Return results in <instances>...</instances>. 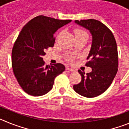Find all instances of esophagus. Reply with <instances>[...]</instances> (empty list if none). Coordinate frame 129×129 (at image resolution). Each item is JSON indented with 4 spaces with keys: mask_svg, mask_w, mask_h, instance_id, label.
I'll return each instance as SVG.
<instances>
[{
    "mask_svg": "<svg viewBox=\"0 0 129 129\" xmlns=\"http://www.w3.org/2000/svg\"><path fill=\"white\" fill-rule=\"evenodd\" d=\"M66 70H68V71L72 72H76V70H74V69H72V68H70V67H67V68H66Z\"/></svg>",
    "mask_w": 129,
    "mask_h": 129,
    "instance_id": "34e87169",
    "label": "esophagus"
}]
</instances>
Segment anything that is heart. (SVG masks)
I'll return each instance as SVG.
<instances>
[{"instance_id":"b5f03b06","label":"heart","mask_w":129,"mask_h":129,"mask_svg":"<svg viewBox=\"0 0 129 129\" xmlns=\"http://www.w3.org/2000/svg\"><path fill=\"white\" fill-rule=\"evenodd\" d=\"M74 35L76 38L83 37H88V34L86 33V31H85V30H83L82 29H79V28L75 29L74 31Z\"/></svg>"}]
</instances>
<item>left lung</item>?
Segmentation results:
<instances>
[{
    "label": "left lung",
    "instance_id": "8db88e82",
    "mask_svg": "<svg viewBox=\"0 0 129 129\" xmlns=\"http://www.w3.org/2000/svg\"><path fill=\"white\" fill-rule=\"evenodd\" d=\"M75 23L90 31L92 36L91 49L85 65L92 68L86 74L79 70L81 81L73 86L77 94L94 98L105 92L114 79L118 67L117 44L113 34L107 26L95 19L75 20Z\"/></svg>",
    "mask_w": 129,
    "mask_h": 129
}]
</instances>
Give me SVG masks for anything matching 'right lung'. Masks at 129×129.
Wrapping results in <instances>:
<instances>
[{
	"instance_id": "right-lung-1",
	"label": "right lung",
	"mask_w": 129,
	"mask_h": 129,
	"mask_svg": "<svg viewBox=\"0 0 129 129\" xmlns=\"http://www.w3.org/2000/svg\"><path fill=\"white\" fill-rule=\"evenodd\" d=\"M71 21L39 15L20 31L12 49L11 64L18 83L29 95L46 94L52 90L55 78L65 70L61 63L45 66L43 56L54 45L56 31Z\"/></svg>"
}]
</instances>
